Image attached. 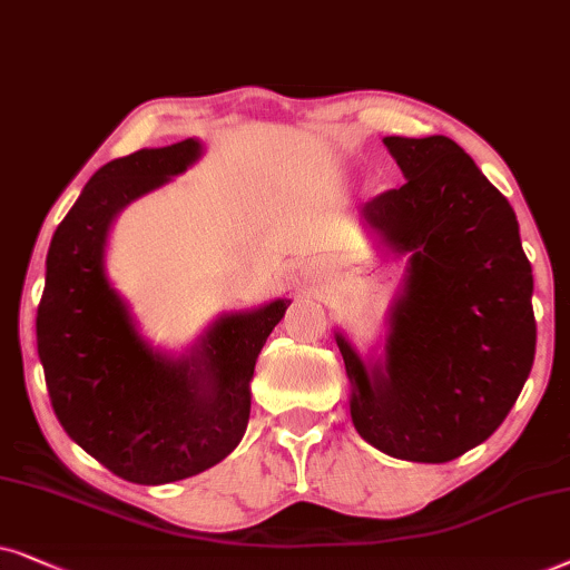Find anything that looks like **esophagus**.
I'll return each instance as SVG.
<instances>
[{
	"mask_svg": "<svg viewBox=\"0 0 570 570\" xmlns=\"http://www.w3.org/2000/svg\"><path fill=\"white\" fill-rule=\"evenodd\" d=\"M299 276L302 278H309V271H299Z\"/></svg>",
	"mask_w": 570,
	"mask_h": 570,
	"instance_id": "1",
	"label": "esophagus"
}]
</instances>
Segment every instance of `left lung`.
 <instances>
[{"label":"left lung","instance_id":"left-lung-1","mask_svg":"<svg viewBox=\"0 0 570 570\" xmlns=\"http://www.w3.org/2000/svg\"><path fill=\"white\" fill-rule=\"evenodd\" d=\"M383 142L406 181L360 216L409 263L381 360L336 333L348 409L377 451L445 464L503 424L532 373V265L511 203L464 148L445 135Z\"/></svg>","mask_w":570,"mask_h":570}]
</instances>
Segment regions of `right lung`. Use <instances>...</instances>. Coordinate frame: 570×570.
<instances>
[{
	"mask_svg": "<svg viewBox=\"0 0 570 570\" xmlns=\"http://www.w3.org/2000/svg\"><path fill=\"white\" fill-rule=\"evenodd\" d=\"M195 138L114 158L57 226L36 315L38 360L67 435L121 480L166 484L237 449L249 420L257 354L289 299L222 315L185 356L148 346L109 284V226L135 197L200 158Z\"/></svg>",
	"mask_w": 570,
	"mask_h": 570,
	"instance_id": "1",
	"label": "right lung"
}]
</instances>
